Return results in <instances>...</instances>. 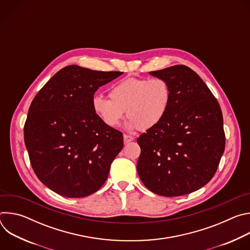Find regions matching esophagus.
I'll list each match as a JSON object with an SVG mask.
<instances>
[{
    "instance_id": "34e87169",
    "label": "esophagus",
    "mask_w": 250,
    "mask_h": 250,
    "mask_svg": "<svg viewBox=\"0 0 250 250\" xmlns=\"http://www.w3.org/2000/svg\"><path fill=\"white\" fill-rule=\"evenodd\" d=\"M134 138L132 137V136H130V135H127V134H125L124 135V141H125V144L126 145V144H129L130 141H132Z\"/></svg>"
}]
</instances>
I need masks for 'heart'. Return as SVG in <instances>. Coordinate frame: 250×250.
Wrapping results in <instances>:
<instances>
[{
    "instance_id": "obj_1",
    "label": "heart",
    "mask_w": 250,
    "mask_h": 250,
    "mask_svg": "<svg viewBox=\"0 0 250 250\" xmlns=\"http://www.w3.org/2000/svg\"><path fill=\"white\" fill-rule=\"evenodd\" d=\"M110 99L95 95L92 108L96 116L110 127H117L126 111L127 128L147 130L165 118L171 102V90L161 78H128L115 84Z\"/></svg>"
}]
</instances>
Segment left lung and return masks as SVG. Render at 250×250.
Instances as JSON below:
<instances>
[{
	"instance_id": "8db88e82",
	"label": "left lung",
	"mask_w": 250,
	"mask_h": 250,
	"mask_svg": "<svg viewBox=\"0 0 250 250\" xmlns=\"http://www.w3.org/2000/svg\"><path fill=\"white\" fill-rule=\"evenodd\" d=\"M171 90L163 121L137 138L140 180L164 197L190 194L215 175L225 151L221 106L205 82L191 68L175 65L152 71Z\"/></svg>"
}]
</instances>
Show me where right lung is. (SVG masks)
<instances>
[{"label":"right lung","instance_id":"obj_1","mask_svg":"<svg viewBox=\"0 0 250 250\" xmlns=\"http://www.w3.org/2000/svg\"><path fill=\"white\" fill-rule=\"evenodd\" d=\"M122 74L69 65L32 100L24 144L34 173L53 192L82 198L105 182L124 137L96 116L92 99L101 86Z\"/></svg>","mask_w":250,"mask_h":250}]
</instances>
